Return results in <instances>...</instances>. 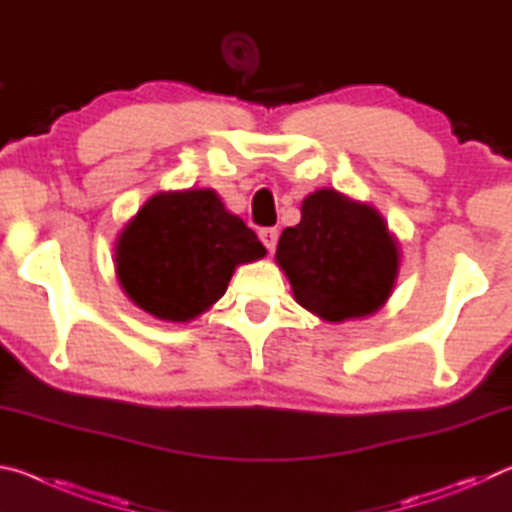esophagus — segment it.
Masks as SVG:
<instances>
[{
  "label": "esophagus",
  "instance_id": "1",
  "mask_svg": "<svg viewBox=\"0 0 512 512\" xmlns=\"http://www.w3.org/2000/svg\"><path fill=\"white\" fill-rule=\"evenodd\" d=\"M259 239H262V244L266 246L268 253H273L275 244H277V230L275 228H264L259 230Z\"/></svg>",
  "mask_w": 512,
  "mask_h": 512
}]
</instances>
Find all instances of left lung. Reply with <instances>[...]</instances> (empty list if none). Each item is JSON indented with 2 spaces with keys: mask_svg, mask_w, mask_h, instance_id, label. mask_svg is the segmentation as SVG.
<instances>
[{
  "mask_svg": "<svg viewBox=\"0 0 512 512\" xmlns=\"http://www.w3.org/2000/svg\"><path fill=\"white\" fill-rule=\"evenodd\" d=\"M300 214L275 250L298 305L329 323L384 307L400 273V244L384 216L336 189L309 194Z\"/></svg>",
  "mask_w": 512,
  "mask_h": 512,
  "instance_id": "8db88e82",
  "label": "left lung"
}]
</instances>
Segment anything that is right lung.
<instances>
[{
  "label": "right lung",
  "mask_w": 512,
  "mask_h": 512,
  "mask_svg": "<svg viewBox=\"0 0 512 512\" xmlns=\"http://www.w3.org/2000/svg\"><path fill=\"white\" fill-rule=\"evenodd\" d=\"M266 255L214 189L160 192L115 241L121 289L137 307L169 323H189L219 300L235 268Z\"/></svg>",
  "instance_id": "1"
}]
</instances>
